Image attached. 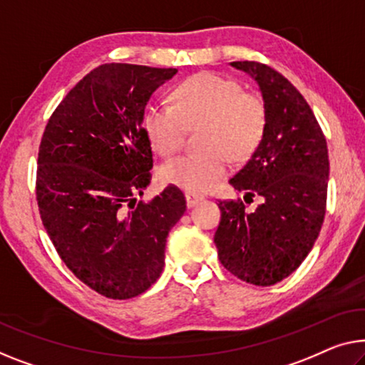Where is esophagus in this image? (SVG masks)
Returning <instances> with one entry per match:
<instances>
[{"instance_id":"esophagus-1","label":"esophagus","mask_w":365,"mask_h":365,"mask_svg":"<svg viewBox=\"0 0 365 365\" xmlns=\"http://www.w3.org/2000/svg\"><path fill=\"white\" fill-rule=\"evenodd\" d=\"M185 200H187L188 206H195V205H198L200 201H203V197H201V195H197V193L187 192V193H185Z\"/></svg>"}]
</instances>
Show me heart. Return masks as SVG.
<instances>
[{"mask_svg": "<svg viewBox=\"0 0 365 365\" xmlns=\"http://www.w3.org/2000/svg\"><path fill=\"white\" fill-rule=\"evenodd\" d=\"M173 106L150 105L144 116L145 134L162 155L182 149L187 130L203 124L201 145L206 150L177 157L160 168V178L190 193L208 192L226 177L231 155L244 159L262 138L265 111L257 98L241 85L215 73H198L178 85Z\"/></svg>", "mask_w": 365, "mask_h": 365, "instance_id": "obj_1", "label": "heart"}]
</instances>
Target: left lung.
Masks as SVG:
<instances>
[{"mask_svg": "<svg viewBox=\"0 0 365 365\" xmlns=\"http://www.w3.org/2000/svg\"><path fill=\"white\" fill-rule=\"evenodd\" d=\"M231 65L259 85L265 126L259 145L230 183L262 203L247 213L242 201H220L215 244L232 275L269 287L298 269L322 230L328 148L312 108L284 75L259 62Z\"/></svg>", "mask_w": 365, "mask_h": 365, "instance_id": "obj_1", "label": "left lung"}]
</instances>
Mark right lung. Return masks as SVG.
Masks as SVG:
<instances>
[{"instance_id":"right-lung-1","label":"right lung","mask_w":365,"mask_h":365,"mask_svg":"<svg viewBox=\"0 0 365 365\" xmlns=\"http://www.w3.org/2000/svg\"><path fill=\"white\" fill-rule=\"evenodd\" d=\"M177 68L105 63L48 119L37 159L41 220L65 265L103 297L128 300L159 279L168 231L187 210L177 187L149 203L145 105Z\"/></svg>"}]
</instances>
